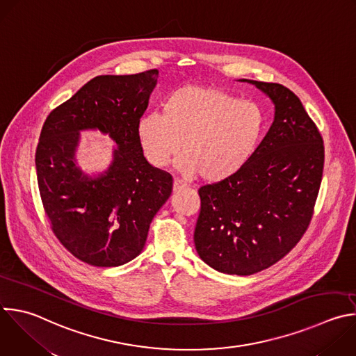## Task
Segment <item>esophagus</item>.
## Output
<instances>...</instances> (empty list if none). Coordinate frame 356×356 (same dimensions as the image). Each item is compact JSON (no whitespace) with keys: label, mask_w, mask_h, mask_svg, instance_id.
<instances>
[{"label":"esophagus","mask_w":356,"mask_h":356,"mask_svg":"<svg viewBox=\"0 0 356 356\" xmlns=\"http://www.w3.org/2000/svg\"><path fill=\"white\" fill-rule=\"evenodd\" d=\"M187 187H188V186H187L186 183L180 181V180H175V181H173V191H175V193L181 191V190H184V188H187Z\"/></svg>","instance_id":"34e87169"}]
</instances>
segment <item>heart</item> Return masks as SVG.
Here are the masks:
<instances>
[{
	"label": "heart",
	"mask_w": 356,
	"mask_h": 356,
	"mask_svg": "<svg viewBox=\"0 0 356 356\" xmlns=\"http://www.w3.org/2000/svg\"><path fill=\"white\" fill-rule=\"evenodd\" d=\"M266 124L263 108L215 86L187 85L172 92L158 111L143 115L137 133L147 161L165 168L180 152L177 170L204 181H223L253 156Z\"/></svg>",
	"instance_id": "obj_1"
}]
</instances>
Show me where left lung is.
Wrapping results in <instances>:
<instances>
[{"label": "left lung", "instance_id": "1", "mask_svg": "<svg viewBox=\"0 0 356 356\" xmlns=\"http://www.w3.org/2000/svg\"><path fill=\"white\" fill-rule=\"evenodd\" d=\"M239 81L270 97L274 122L241 172L198 190L194 245L211 268L252 275L286 256L306 232L323 177L324 145L292 90Z\"/></svg>", "mask_w": 356, "mask_h": 356}]
</instances>
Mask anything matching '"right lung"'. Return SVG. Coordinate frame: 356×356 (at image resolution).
<instances>
[{"label":"right lung","instance_id":"obj_1","mask_svg":"<svg viewBox=\"0 0 356 356\" xmlns=\"http://www.w3.org/2000/svg\"><path fill=\"white\" fill-rule=\"evenodd\" d=\"M158 76V70L95 76L43 124L35 162L46 213L58 241L90 266L134 260L172 194V176L145 159L137 133ZM82 131H99L116 144L103 172L77 165Z\"/></svg>","mask_w":356,"mask_h":356}]
</instances>
